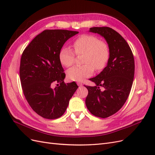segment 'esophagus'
Returning <instances> with one entry per match:
<instances>
[{
  "label": "esophagus",
  "instance_id": "obj_1",
  "mask_svg": "<svg viewBox=\"0 0 155 155\" xmlns=\"http://www.w3.org/2000/svg\"><path fill=\"white\" fill-rule=\"evenodd\" d=\"M77 84H78V86H80V87L83 85V84H82L81 83H80V82H78V83H77Z\"/></svg>",
  "mask_w": 155,
  "mask_h": 155
}]
</instances>
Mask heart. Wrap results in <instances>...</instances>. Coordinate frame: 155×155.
Returning <instances> with one entry per match:
<instances>
[{"instance_id": "b5f03b06", "label": "heart", "mask_w": 155, "mask_h": 155, "mask_svg": "<svg viewBox=\"0 0 155 155\" xmlns=\"http://www.w3.org/2000/svg\"><path fill=\"white\" fill-rule=\"evenodd\" d=\"M73 47L74 51L67 46H63L59 53V61L65 67L74 64L75 53L76 55H84L82 59L84 64L72 67L67 72L68 79L71 81H81L91 76L94 68L96 71H100L105 67L109 59V46L94 35L85 34L79 36L74 41Z\"/></svg>"}]
</instances>
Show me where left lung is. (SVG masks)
Returning <instances> with one entry per match:
<instances>
[{
    "label": "left lung",
    "instance_id": "1",
    "mask_svg": "<svg viewBox=\"0 0 155 155\" xmlns=\"http://www.w3.org/2000/svg\"><path fill=\"white\" fill-rule=\"evenodd\" d=\"M90 31L105 39L110 57L103 71L90 79L96 86L85 85L88 92L85 104L92 114L105 118L118 112L127 100L134 76V59L127 41L111 28L93 27Z\"/></svg>",
    "mask_w": 155,
    "mask_h": 155
}]
</instances>
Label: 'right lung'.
I'll return each mask as SVG.
<instances>
[{"instance_id":"right-lung-1","label":"right lung","mask_w":155,"mask_h":155,"mask_svg":"<svg viewBox=\"0 0 155 155\" xmlns=\"http://www.w3.org/2000/svg\"><path fill=\"white\" fill-rule=\"evenodd\" d=\"M78 33L45 30L22 52L19 70L22 91L31 109L44 118L54 120L61 116L78 88L76 82H64L65 74L59 59L65 42ZM54 83L58 84L52 89Z\"/></svg>"}]
</instances>
